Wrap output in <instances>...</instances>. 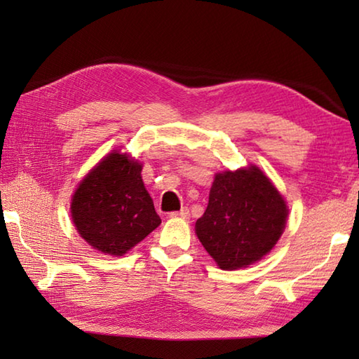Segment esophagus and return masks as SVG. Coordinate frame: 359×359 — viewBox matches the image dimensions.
I'll return each mask as SVG.
<instances>
[{
    "mask_svg": "<svg viewBox=\"0 0 359 359\" xmlns=\"http://www.w3.org/2000/svg\"><path fill=\"white\" fill-rule=\"evenodd\" d=\"M170 217H180V219H188V217H189V211H188V208H182L180 211H174V212H170Z\"/></svg>",
    "mask_w": 359,
    "mask_h": 359,
    "instance_id": "esophagus-1",
    "label": "esophagus"
}]
</instances>
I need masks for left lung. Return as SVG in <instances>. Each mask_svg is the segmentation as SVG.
Returning <instances> with one entry per match:
<instances>
[{"mask_svg":"<svg viewBox=\"0 0 359 359\" xmlns=\"http://www.w3.org/2000/svg\"><path fill=\"white\" fill-rule=\"evenodd\" d=\"M287 217L284 197L257 166L250 165L215 175L196 234L219 269L238 270L270 253Z\"/></svg>","mask_w":359,"mask_h":359,"instance_id":"left-lung-1","label":"left lung"}]
</instances>
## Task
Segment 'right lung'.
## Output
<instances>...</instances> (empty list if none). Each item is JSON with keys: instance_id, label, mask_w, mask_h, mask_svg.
I'll return each mask as SVG.
<instances>
[{"instance_id": "right-lung-1", "label": "right lung", "mask_w": 359, "mask_h": 359, "mask_svg": "<svg viewBox=\"0 0 359 359\" xmlns=\"http://www.w3.org/2000/svg\"><path fill=\"white\" fill-rule=\"evenodd\" d=\"M72 222L90 247L123 256L162 224L142 180V163L112 151L75 189Z\"/></svg>"}]
</instances>
